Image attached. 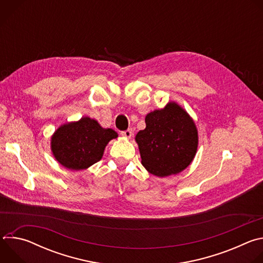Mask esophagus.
<instances>
[{
    "mask_svg": "<svg viewBox=\"0 0 263 263\" xmlns=\"http://www.w3.org/2000/svg\"><path fill=\"white\" fill-rule=\"evenodd\" d=\"M121 134H122L124 137H126V138H131V136L133 135L132 130H131V129H128V130L122 131V132H121Z\"/></svg>",
    "mask_w": 263,
    "mask_h": 263,
    "instance_id": "34e87169",
    "label": "esophagus"
}]
</instances>
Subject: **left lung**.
Wrapping results in <instances>:
<instances>
[{
  "instance_id": "left-lung-1",
  "label": "left lung",
  "mask_w": 263,
  "mask_h": 263,
  "mask_svg": "<svg viewBox=\"0 0 263 263\" xmlns=\"http://www.w3.org/2000/svg\"><path fill=\"white\" fill-rule=\"evenodd\" d=\"M145 129L137 133L141 163L151 174H178L193 161L198 147L194 121L176 103L145 117Z\"/></svg>"
}]
</instances>
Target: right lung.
I'll list each match as a JSON object with an SVG mask.
<instances>
[{"label":"right lung","mask_w":263,"mask_h":263,"mask_svg":"<svg viewBox=\"0 0 263 263\" xmlns=\"http://www.w3.org/2000/svg\"><path fill=\"white\" fill-rule=\"evenodd\" d=\"M117 137L112 129H103L97 121L82 118L57 129L52 137V151L64 167L85 170L101 160L106 144Z\"/></svg>","instance_id":"right-lung-1"}]
</instances>
